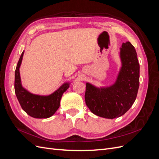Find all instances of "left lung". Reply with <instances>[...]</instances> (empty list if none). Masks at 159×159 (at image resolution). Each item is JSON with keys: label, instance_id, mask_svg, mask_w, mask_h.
<instances>
[{"label": "left lung", "instance_id": "1", "mask_svg": "<svg viewBox=\"0 0 159 159\" xmlns=\"http://www.w3.org/2000/svg\"><path fill=\"white\" fill-rule=\"evenodd\" d=\"M122 66L115 83L107 88H96L86 83L85 103L98 116L114 119L124 115L136 99L139 87L137 54L131 42L123 43L120 48Z\"/></svg>", "mask_w": 159, "mask_h": 159}]
</instances>
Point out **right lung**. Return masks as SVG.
<instances>
[{
    "mask_svg": "<svg viewBox=\"0 0 159 159\" xmlns=\"http://www.w3.org/2000/svg\"><path fill=\"white\" fill-rule=\"evenodd\" d=\"M24 52L23 51L18 60L14 75V90L16 98L22 109L30 116L37 119L48 118L59 108L61 96L70 87V84H64L54 93L47 96L30 93L22 86L19 70Z\"/></svg>",
    "mask_w": 159,
    "mask_h": 159,
    "instance_id": "obj_1",
    "label": "right lung"
}]
</instances>
